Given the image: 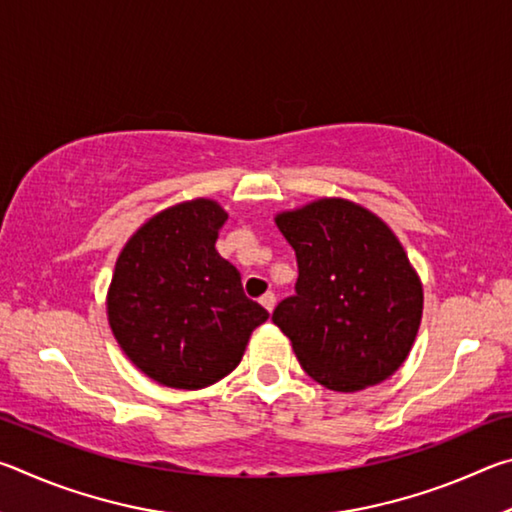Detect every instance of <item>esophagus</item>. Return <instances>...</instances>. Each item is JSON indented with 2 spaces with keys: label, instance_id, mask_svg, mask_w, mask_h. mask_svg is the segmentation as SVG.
I'll return each mask as SVG.
<instances>
[{
  "label": "esophagus",
  "instance_id": "esophagus-1",
  "mask_svg": "<svg viewBox=\"0 0 512 512\" xmlns=\"http://www.w3.org/2000/svg\"><path fill=\"white\" fill-rule=\"evenodd\" d=\"M259 302H262V307L271 314V311L275 309V293L273 291H266L262 298H259Z\"/></svg>",
  "mask_w": 512,
  "mask_h": 512
}]
</instances>
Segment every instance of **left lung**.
<instances>
[{"label": "left lung", "mask_w": 512, "mask_h": 512, "mask_svg": "<svg viewBox=\"0 0 512 512\" xmlns=\"http://www.w3.org/2000/svg\"><path fill=\"white\" fill-rule=\"evenodd\" d=\"M275 223L298 259L296 293L273 311L311 379L354 393L393 375L422 318V282L393 230L345 198H318Z\"/></svg>", "instance_id": "obj_1"}]
</instances>
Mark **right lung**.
I'll list each match as a JSON object with an SVG mask.
<instances>
[{"label":"right lung","mask_w":512,"mask_h":512,"mask_svg":"<svg viewBox=\"0 0 512 512\" xmlns=\"http://www.w3.org/2000/svg\"><path fill=\"white\" fill-rule=\"evenodd\" d=\"M228 221L210 198L162 210L126 241L108 289V323L146 377L196 391L239 366L268 311L246 298L241 275L216 253Z\"/></svg>","instance_id":"obj_1"}]
</instances>
